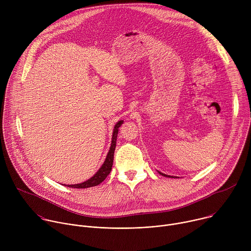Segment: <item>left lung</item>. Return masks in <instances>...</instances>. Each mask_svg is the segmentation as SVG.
Returning a JSON list of instances; mask_svg holds the SVG:
<instances>
[{"label":"left lung","instance_id":"8db88e82","mask_svg":"<svg viewBox=\"0 0 251 251\" xmlns=\"http://www.w3.org/2000/svg\"><path fill=\"white\" fill-rule=\"evenodd\" d=\"M159 174H160V175H162V176H169V177H176V176H171L165 175V174H163V173H161V172H159Z\"/></svg>","mask_w":251,"mask_h":251}]
</instances>
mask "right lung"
I'll list each match as a JSON object with an SVG mask.
<instances>
[{
  "instance_id": "obj_1",
  "label": "right lung",
  "mask_w": 251,
  "mask_h": 251,
  "mask_svg": "<svg viewBox=\"0 0 251 251\" xmlns=\"http://www.w3.org/2000/svg\"><path fill=\"white\" fill-rule=\"evenodd\" d=\"M123 121L120 120L116 123V125L114 126V130H113V135H112V142H111V146L109 149L108 154L106 156V159L103 163V165L101 166V168L96 172V174L90 177L89 180L80 183V184H76V185H65L66 187L69 188H75V189H85V188H90V187H95L99 184H101L106 176H108L111 172L112 169V165H113V159H114V152H115V148H116V140H117V134H118V128L122 125Z\"/></svg>"
}]
</instances>
